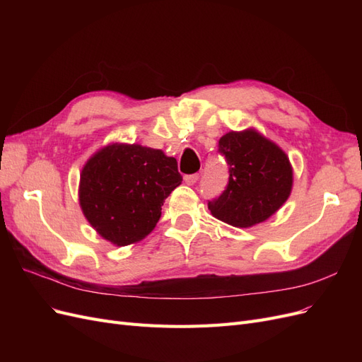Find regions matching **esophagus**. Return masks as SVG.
<instances>
[{
	"mask_svg": "<svg viewBox=\"0 0 362 362\" xmlns=\"http://www.w3.org/2000/svg\"><path fill=\"white\" fill-rule=\"evenodd\" d=\"M199 180V175L198 173H192V175H184V181H185V184H189V185H193V184H196V181Z\"/></svg>",
	"mask_w": 362,
	"mask_h": 362,
	"instance_id": "34e87169",
	"label": "esophagus"
}]
</instances>
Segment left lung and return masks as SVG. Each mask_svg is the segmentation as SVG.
<instances>
[{"mask_svg":"<svg viewBox=\"0 0 362 362\" xmlns=\"http://www.w3.org/2000/svg\"><path fill=\"white\" fill-rule=\"evenodd\" d=\"M217 152L229 172L225 190L208 201L218 221L247 228L264 222L287 201L293 170L287 156L270 140L254 129L231 131L218 140Z\"/></svg>","mask_w":362,"mask_h":362,"instance_id":"left-lung-1","label":"left lung"}]
</instances>
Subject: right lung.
Instances as JSON below:
<instances>
[{"instance_id": "obj_1", "label": "right lung", "mask_w": 362, "mask_h": 362, "mask_svg": "<svg viewBox=\"0 0 362 362\" xmlns=\"http://www.w3.org/2000/svg\"><path fill=\"white\" fill-rule=\"evenodd\" d=\"M181 181L177 160L160 149L110 145L86 163L80 204L98 234L127 246L154 229L164 199Z\"/></svg>"}]
</instances>
